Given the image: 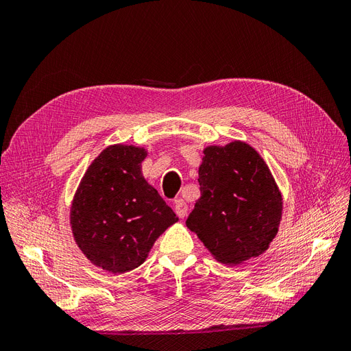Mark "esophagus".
I'll use <instances>...</instances> for the list:
<instances>
[{
    "instance_id": "34e87169",
    "label": "esophagus",
    "mask_w": 351,
    "mask_h": 351,
    "mask_svg": "<svg viewBox=\"0 0 351 351\" xmlns=\"http://www.w3.org/2000/svg\"><path fill=\"white\" fill-rule=\"evenodd\" d=\"M174 210L178 218H184L187 215V204L183 199H177L174 202Z\"/></svg>"
}]
</instances>
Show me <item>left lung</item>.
Instances as JSON below:
<instances>
[{
    "mask_svg": "<svg viewBox=\"0 0 351 351\" xmlns=\"http://www.w3.org/2000/svg\"><path fill=\"white\" fill-rule=\"evenodd\" d=\"M200 197L186 226L215 261L236 267L267 252L282 218V195L269 167L249 143L204 149Z\"/></svg>",
    "mask_w": 351,
    "mask_h": 351,
    "instance_id": "obj_1",
    "label": "left lung"
}]
</instances>
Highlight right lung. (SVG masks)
<instances>
[{"label":"right lung","mask_w":351,"mask_h":351,"mask_svg":"<svg viewBox=\"0 0 351 351\" xmlns=\"http://www.w3.org/2000/svg\"><path fill=\"white\" fill-rule=\"evenodd\" d=\"M147 151L111 145L93 159L70 206L77 247L95 267L124 274L141 267L178 217L142 174Z\"/></svg>","instance_id":"1"}]
</instances>
